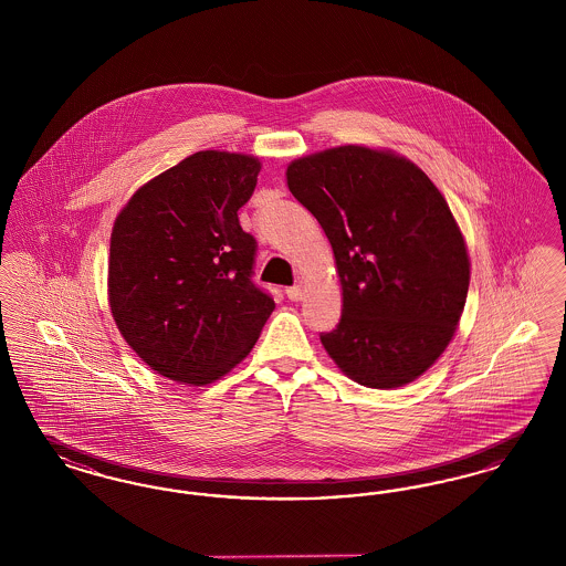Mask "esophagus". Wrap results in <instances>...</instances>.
I'll return each instance as SVG.
<instances>
[{"label":"esophagus","mask_w":566,"mask_h":566,"mask_svg":"<svg viewBox=\"0 0 566 566\" xmlns=\"http://www.w3.org/2000/svg\"><path fill=\"white\" fill-rule=\"evenodd\" d=\"M286 296L291 301H301L303 298V289L301 286H291V289H286Z\"/></svg>","instance_id":"34e87169"}]
</instances>
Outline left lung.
Masks as SVG:
<instances>
[{"label": "left lung", "instance_id": "1", "mask_svg": "<svg viewBox=\"0 0 566 566\" xmlns=\"http://www.w3.org/2000/svg\"><path fill=\"white\" fill-rule=\"evenodd\" d=\"M289 189L333 245L342 321L321 333L337 367L367 388H399L448 348L469 256L429 176L392 153L339 146L289 165Z\"/></svg>", "mask_w": 566, "mask_h": 566}]
</instances>
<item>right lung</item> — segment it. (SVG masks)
I'll return each mask as SVG.
<instances>
[{"label": "right lung", "instance_id": "right-lung-1", "mask_svg": "<svg viewBox=\"0 0 566 566\" xmlns=\"http://www.w3.org/2000/svg\"><path fill=\"white\" fill-rule=\"evenodd\" d=\"M261 163L203 150L135 192L109 240L114 323L157 374L192 386L231 371L275 303L252 282L256 240L238 212Z\"/></svg>", "mask_w": 566, "mask_h": 566}]
</instances>
